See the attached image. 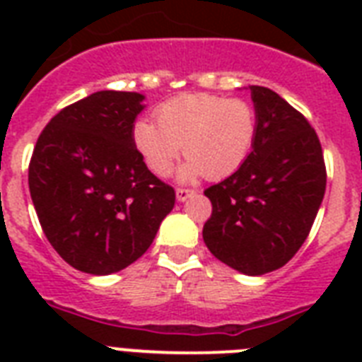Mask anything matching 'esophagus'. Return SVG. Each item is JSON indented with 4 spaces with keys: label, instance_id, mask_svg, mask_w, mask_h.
<instances>
[{
    "label": "esophagus",
    "instance_id": "34e87169",
    "mask_svg": "<svg viewBox=\"0 0 362 362\" xmlns=\"http://www.w3.org/2000/svg\"><path fill=\"white\" fill-rule=\"evenodd\" d=\"M195 189H187V187H178V189H176V199H178V201H180V203H184V201H187V199L189 197H193V195H195Z\"/></svg>",
    "mask_w": 362,
    "mask_h": 362
}]
</instances>
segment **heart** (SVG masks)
Here are the masks:
<instances>
[{"label":"heart","instance_id":"1","mask_svg":"<svg viewBox=\"0 0 362 362\" xmlns=\"http://www.w3.org/2000/svg\"><path fill=\"white\" fill-rule=\"evenodd\" d=\"M158 124L139 120L133 144L153 175L167 176L184 146L182 178H227L240 169L257 136V115L246 99L182 93L156 109Z\"/></svg>","mask_w":362,"mask_h":362}]
</instances>
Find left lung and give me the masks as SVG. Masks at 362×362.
Returning <instances> with one entry per match:
<instances>
[{
    "instance_id": "1",
    "label": "left lung",
    "mask_w": 362,
    "mask_h": 362,
    "mask_svg": "<svg viewBox=\"0 0 362 362\" xmlns=\"http://www.w3.org/2000/svg\"><path fill=\"white\" fill-rule=\"evenodd\" d=\"M257 136L240 169L204 189L210 253L247 276L280 269L303 246L327 186L323 150L310 122L269 88L250 86Z\"/></svg>"
}]
</instances>
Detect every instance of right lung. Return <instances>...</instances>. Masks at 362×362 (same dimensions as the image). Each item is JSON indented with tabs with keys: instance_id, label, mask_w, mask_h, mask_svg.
Masks as SVG:
<instances>
[{
	"instance_id": "right-lung-1",
	"label": "right lung",
	"mask_w": 362,
	"mask_h": 362,
	"mask_svg": "<svg viewBox=\"0 0 362 362\" xmlns=\"http://www.w3.org/2000/svg\"><path fill=\"white\" fill-rule=\"evenodd\" d=\"M136 92H95L65 107L37 139L28 170L45 237L65 263L105 276L146 252L175 206L133 144Z\"/></svg>"
}]
</instances>
